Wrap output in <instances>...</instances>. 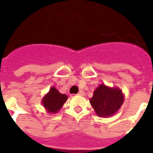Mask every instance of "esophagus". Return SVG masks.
I'll use <instances>...</instances> for the list:
<instances>
[{"instance_id":"1","label":"esophagus","mask_w":153,"mask_h":153,"mask_svg":"<svg viewBox=\"0 0 153 153\" xmlns=\"http://www.w3.org/2000/svg\"><path fill=\"white\" fill-rule=\"evenodd\" d=\"M78 95H81V96H84V95H85V92H84V91H79V93H78Z\"/></svg>"}]
</instances>
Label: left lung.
<instances>
[{"label":"left lung","instance_id":"8db88e82","mask_svg":"<svg viewBox=\"0 0 153 153\" xmlns=\"http://www.w3.org/2000/svg\"><path fill=\"white\" fill-rule=\"evenodd\" d=\"M123 101L121 90L109 88L102 84L94 91L90 102L98 116L105 117L114 115L120 109Z\"/></svg>","mask_w":153,"mask_h":153}]
</instances>
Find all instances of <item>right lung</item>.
<instances>
[{
    "instance_id": "add662e5",
    "label": "right lung",
    "mask_w": 153,
    "mask_h": 153,
    "mask_svg": "<svg viewBox=\"0 0 153 153\" xmlns=\"http://www.w3.org/2000/svg\"><path fill=\"white\" fill-rule=\"evenodd\" d=\"M67 100V96L66 94H62L55 88L51 87L49 93L45 95L42 102L44 106L49 113H57L62 105Z\"/></svg>"
}]
</instances>
